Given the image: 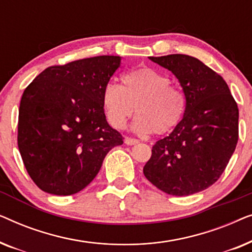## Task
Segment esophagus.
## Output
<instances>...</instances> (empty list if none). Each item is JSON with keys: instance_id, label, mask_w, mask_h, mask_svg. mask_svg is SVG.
I'll list each match as a JSON object with an SVG mask.
<instances>
[{"instance_id": "1", "label": "esophagus", "mask_w": 252, "mask_h": 252, "mask_svg": "<svg viewBox=\"0 0 252 252\" xmlns=\"http://www.w3.org/2000/svg\"><path fill=\"white\" fill-rule=\"evenodd\" d=\"M125 143L127 144V146H134V144L139 143V141H137L136 139H133V137H126Z\"/></svg>"}]
</instances>
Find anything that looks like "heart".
Listing matches in <instances>:
<instances>
[{"label":"heart","instance_id":"1","mask_svg":"<svg viewBox=\"0 0 252 252\" xmlns=\"http://www.w3.org/2000/svg\"><path fill=\"white\" fill-rule=\"evenodd\" d=\"M166 75L143 66L123 75V86L108 82L103 88L102 103L108 122L122 129L136 111L133 128L140 134L163 135L181 122L186 97L172 86Z\"/></svg>","mask_w":252,"mask_h":252}]
</instances>
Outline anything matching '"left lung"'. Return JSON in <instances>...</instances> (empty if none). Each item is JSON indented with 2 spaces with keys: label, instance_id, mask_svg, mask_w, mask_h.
Masks as SVG:
<instances>
[{
  "label": "left lung",
  "instance_id": "1",
  "mask_svg": "<svg viewBox=\"0 0 252 252\" xmlns=\"http://www.w3.org/2000/svg\"><path fill=\"white\" fill-rule=\"evenodd\" d=\"M178 78L186 96L184 118L157 141L143 167L161 191L188 196L220 178L239 140V108L222 77L188 55L150 57Z\"/></svg>",
  "mask_w": 252,
  "mask_h": 252
}]
</instances>
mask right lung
Returning a JSON list of instances; mask_svg holds the SVG:
<instances>
[{
	"label": "right lung",
	"instance_id": "right-lung-1",
	"mask_svg": "<svg viewBox=\"0 0 252 252\" xmlns=\"http://www.w3.org/2000/svg\"><path fill=\"white\" fill-rule=\"evenodd\" d=\"M119 56H96L41 72L20 99L18 148L41 190L67 196L94 180L106 154L123 135L105 119L103 88Z\"/></svg>",
	"mask_w": 252,
	"mask_h": 252
}]
</instances>
